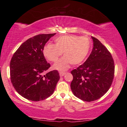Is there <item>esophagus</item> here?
Returning <instances> with one entry per match:
<instances>
[{
  "label": "esophagus",
  "instance_id": "1",
  "mask_svg": "<svg viewBox=\"0 0 127 127\" xmlns=\"http://www.w3.org/2000/svg\"><path fill=\"white\" fill-rule=\"evenodd\" d=\"M66 74L65 72H60V77H62V76H64L65 74Z\"/></svg>",
  "mask_w": 127,
  "mask_h": 127
}]
</instances>
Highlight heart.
<instances>
[{"label": "heart", "mask_w": 127, "mask_h": 127, "mask_svg": "<svg viewBox=\"0 0 127 127\" xmlns=\"http://www.w3.org/2000/svg\"><path fill=\"white\" fill-rule=\"evenodd\" d=\"M55 44H47L43 48L45 57L50 61H57L64 54V57L53 66L59 71L67 70L72 64L73 65L81 64L87 56L91 48V41L87 36L64 35L55 39Z\"/></svg>", "instance_id": "obj_1"}]
</instances>
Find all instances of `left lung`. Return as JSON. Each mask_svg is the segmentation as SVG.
<instances>
[{
  "label": "left lung",
  "mask_w": 127,
  "mask_h": 127,
  "mask_svg": "<svg viewBox=\"0 0 127 127\" xmlns=\"http://www.w3.org/2000/svg\"><path fill=\"white\" fill-rule=\"evenodd\" d=\"M93 49L84 64L71 71V90L78 98L86 102L97 100L107 93L114 75V63L109 50L92 36Z\"/></svg>",
  "instance_id": "8db88e82"
}]
</instances>
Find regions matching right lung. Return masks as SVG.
<instances>
[{
  "mask_svg": "<svg viewBox=\"0 0 127 127\" xmlns=\"http://www.w3.org/2000/svg\"><path fill=\"white\" fill-rule=\"evenodd\" d=\"M55 33L40 34L21 45L10 64V79L19 94L32 101L44 100L51 96L60 80L57 70L43 73L50 67L43 54V48Z\"/></svg>",
  "mask_w": 127,
  "mask_h": 127,
  "instance_id": "add662e5",
  "label": "right lung"
}]
</instances>
